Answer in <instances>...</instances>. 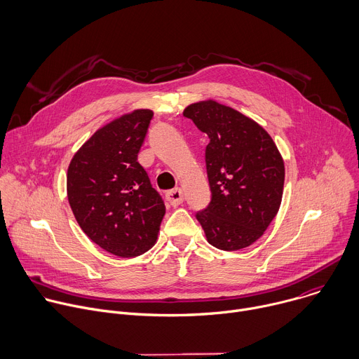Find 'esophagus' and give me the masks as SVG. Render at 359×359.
Wrapping results in <instances>:
<instances>
[{
  "instance_id": "34e87169",
  "label": "esophagus",
  "mask_w": 359,
  "mask_h": 359,
  "mask_svg": "<svg viewBox=\"0 0 359 359\" xmlns=\"http://www.w3.org/2000/svg\"><path fill=\"white\" fill-rule=\"evenodd\" d=\"M166 198L168 201L172 204V206H179V204L183 203L184 197H183V191L180 189H173V190H169L166 193Z\"/></svg>"
}]
</instances>
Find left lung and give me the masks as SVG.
<instances>
[{"instance_id":"8db88e82","label":"left lung","mask_w":359,"mask_h":359,"mask_svg":"<svg viewBox=\"0 0 359 359\" xmlns=\"http://www.w3.org/2000/svg\"><path fill=\"white\" fill-rule=\"evenodd\" d=\"M183 115L210 139L206 169L212 200L196 219L216 248L248 247L280 209L285 175L280 151L259 123L215 100L191 104Z\"/></svg>"}]
</instances>
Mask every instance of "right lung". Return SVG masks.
<instances>
[{"label": "right lung", "mask_w": 359, "mask_h": 359, "mask_svg": "<svg viewBox=\"0 0 359 359\" xmlns=\"http://www.w3.org/2000/svg\"><path fill=\"white\" fill-rule=\"evenodd\" d=\"M151 118V111L137 109L100 128L68 168V200L78 224L95 244L122 259L156 243L166 212L137 162Z\"/></svg>", "instance_id": "obj_1"}]
</instances>
